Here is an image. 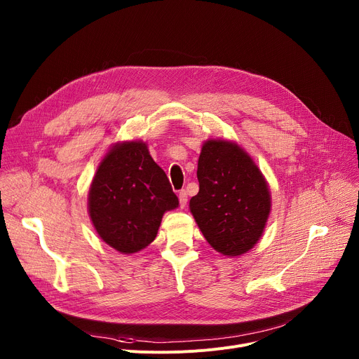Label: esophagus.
I'll return each mask as SVG.
<instances>
[{"mask_svg":"<svg viewBox=\"0 0 359 359\" xmlns=\"http://www.w3.org/2000/svg\"><path fill=\"white\" fill-rule=\"evenodd\" d=\"M178 198H180V205L184 208V207L187 205V201H188V197H187L185 189H181L180 194H178Z\"/></svg>","mask_w":359,"mask_h":359,"instance_id":"esophagus-1","label":"esophagus"}]
</instances>
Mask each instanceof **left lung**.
I'll list each match as a JSON object with an SVG mask.
<instances>
[{
  "instance_id": "1",
  "label": "left lung",
  "mask_w": 359,
  "mask_h": 359,
  "mask_svg": "<svg viewBox=\"0 0 359 359\" xmlns=\"http://www.w3.org/2000/svg\"><path fill=\"white\" fill-rule=\"evenodd\" d=\"M200 191L189 210L205 241L227 257L245 254L259 241L271 210L266 181L238 144L207 140L198 158Z\"/></svg>"
}]
</instances>
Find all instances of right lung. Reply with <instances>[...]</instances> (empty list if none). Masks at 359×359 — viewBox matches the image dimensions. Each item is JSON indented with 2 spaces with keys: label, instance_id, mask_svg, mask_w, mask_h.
<instances>
[{
  "label": "right lung",
  "instance_id": "add662e5",
  "mask_svg": "<svg viewBox=\"0 0 359 359\" xmlns=\"http://www.w3.org/2000/svg\"><path fill=\"white\" fill-rule=\"evenodd\" d=\"M178 197L143 142L116 144L93 180L88 210L100 238L123 254H135L156 238L166 210Z\"/></svg>",
  "mask_w": 359,
  "mask_h": 359
}]
</instances>
